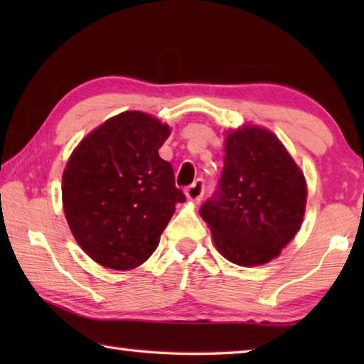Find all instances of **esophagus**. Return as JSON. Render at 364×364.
Here are the masks:
<instances>
[{"mask_svg": "<svg viewBox=\"0 0 364 364\" xmlns=\"http://www.w3.org/2000/svg\"><path fill=\"white\" fill-rule=\"evenodd\" d=\"M184 193H186V197L191 202H196V204H199V202L202 200V197H204V193H205L204 180H196L189 188H186Z\"/></svg>", "mask_w": 364, "mask_h": 364, "instance_id": "esophagus-1", "label": "esophagus"}]
</instances>
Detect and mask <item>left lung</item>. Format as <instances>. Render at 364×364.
<instances>
[{"label": "left lung", "instance_id": "1", "mask_svg": "<svg viewBox=\"0 0 364 364\" xmlns=\"http://www.w3.org/2000/svg\"><path fill=\"white\" fill-rule=\"evenodd\" d=\"M225 167L200 217L226 260L255 267L278 257L300 230L306 188L273 133L250 127L226 138Z\"/></svg>", "mask_w": 364, "mask_h": 364}]
</instances>
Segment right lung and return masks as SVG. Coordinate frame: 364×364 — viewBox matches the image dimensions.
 Returning <instances> with one entry per match:
<instances>
[{
    "label": "right lung",
    "mask_w": 364,
    "mask_h": 364,
    "mask_svg": "<svg viewBox=\"0 0 364 364\" xmlns=\"http://www.w3.org/2000/svg\"><path fill=\"white\" fill-rule=\"evenodd\" d=\"M170 128L122 112L90 133L67 162L64 213L86 254L110 269H132L157 249L175 205L186 200L159 149Z\"/></svg>",
    "instance_id": "1"
}]
</instances>
